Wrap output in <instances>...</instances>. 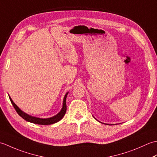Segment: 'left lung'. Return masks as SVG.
<instances>
[{
    "label": "left lung",
    "mask_w": 157,
    "mask_h": 157,
    "mask_svg": "<svg viewBox=\"0 0 157 157\" xmlns=\"http://www.w3.org/2000/svg\"><path fill=\"white\" fill-rule=\"evenodd\" d=\"M94 118H95V117H94ZM95 119H96V118H95ZM96 120H97V119H96ZM97 121H98V120H97ZM99 122H101V121H99ZM107 125H109V124H107Z\"/></svg>",
    "instance_id": "obj_1"
}]
</instances>
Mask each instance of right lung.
Segmentation results:
<instances>
[{"instance_id":"obj_1","label":"right lung","mask_w":157,"mask_h":157,"mask_svg":"<svg viewBox=\"0 0 157 157\" xmlns=\"http://www.w3.org/2000/svg\"><path fill=\"white\" fill-rule=\"evenodd\" d=\"M68 94V92H67L64 98H63V106H62V109L61 111L59 113H57L56 115L51 117L49 118H39V117H34L32 115H29L27 113H25V112H23V111H21L17 106L14 102L12 101L11 98L10 97V96H9V97L10 98V101H11L13 106H14L15 109L16 110L17 113H18L19 116H21V117L25 119V121H27L28 122L30 123H35V124H39V125H51V124H53V123H55L56 122L59 121L63 117H64L66 111H67V105H66V98Z\"/></svg>"}]
</instances>
